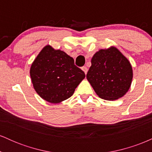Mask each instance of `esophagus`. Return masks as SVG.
<instances>
[{
    "label": "esophagus",
    "instance_id": "obj_1",
    "mask_svg": "<svg viewBox=\"0 0 152 152\" xmlns=\"http://www.w3.org/2000/svg\"><path fill=\"white\" fill-rule=\"evenodd\" d=\"M81 69L83 71V72L85 73V74H87V71H88V69H87L86 66H83V67L81 68Z\"/></svg>",
    "mask_w": 152,
    "mask_h": 152
}]
</instances>
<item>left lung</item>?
<instances>
[{
    "label": "left lung",
    "mask_w": 152,
    "mask_h": 152,
    "mask_svg": "<svg viewBox=\"0 0 152 152\" xmlns=\"http://www.w3.org/2000/svg\"><path fill=\"white\" fill-rule=\"evenodd\" d=\"M86 78L100 98L114 101L129 89L133 72L128 59L111 47L94 54Z\"/></svg>",
    "instance_id": "1"
}]
</instances>
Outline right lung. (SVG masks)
Wrapping results in <instances>:
<instances>
[{"label": "right lung", "instance_id": "right-lung-1", "mask_svg": "<svg viewBox=\"0 0 152 152\" xmlns=\"http://www.w3.org/2000/svg\"><path fill=\"white\" fill-rule=\"evenodd\" d=\"M30 75L37 94L53 104L70 98L85 78L74 58L50 46H45L33 62Z\"/></svg>", "mask_w": 152, "mask_h": 152}]
</instances>
